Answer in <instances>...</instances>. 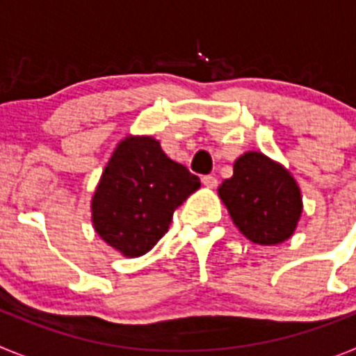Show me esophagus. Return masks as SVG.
I'll return each instance as SVG.
<instances>
[{
	"label": "esophagus",
	"mask_w": 356,
	"mask_h": 356,
	"mask_svg": "<svg viewBox=\"0 0 356 356\" xmlns=\"http://www.w3.org/2000/svg\"><path fill=\"white\" fill-rule=\"evenodd\" d=\"M201 181H203V185H205V187H209V188L217 187V178L213 175L203 176V178H201Z\"/></svg>",
	"instance_id": "obj_1"
}]
</instances>
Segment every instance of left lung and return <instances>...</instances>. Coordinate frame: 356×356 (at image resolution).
Wrapping results in <instances>:
<instances>
[{
    "mask_svg": "<svg viewBox=\"0 0 356 356\" xmlns=\"http://www.w3.org/2000/svg\"><path fill=\"white\" fill-rule=\"evenodd\" d=\"M219 197L242 234L264 246L287 241L303 209L287 169L257 151L237 159L234 176L219 187Z\"/></svg>",
    "mask_w": 356,
    "mask_h": 356,
    "instance_id": "8db88e82",
    "label": "left lung"
}]
</instances>
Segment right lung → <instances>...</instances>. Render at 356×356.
Returning a JSON list of instances; mask_svg holds the SVG:
<instances>
[{"mask_svg": "<svg viewBox=\"0 0 356 356\" xmlns=\"http://www.w3.org/2000/svg\"><path fill=\"white\" fill-rule=\"evenodd\" d=\"M200 185V178L172 162L155 139L127 137L94 193V228L122 254L140 257L168 234L175 210Z\"/></svg>", "mask_w": 356, "mask_h": 356, "instance_id": "right-lung-1", "label": "right lung"}]
</instances>
